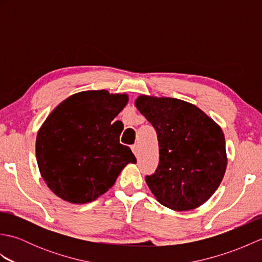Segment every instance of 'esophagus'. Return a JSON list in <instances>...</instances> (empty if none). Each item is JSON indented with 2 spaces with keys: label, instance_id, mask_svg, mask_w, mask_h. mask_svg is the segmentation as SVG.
<instances>
[{
  "label": "esophagus",
  "instance_id": "esophagus-1",
  "mask_svg": "<svg viewBox=\"0 0 262 262\" xmlns=\"http://www.w3.org/2000/svg\"><path fill=\"white\" fill-rule=\"evenodd\" d=\"M132 151H133V153L135 154V157H138V155H140V147H138L137 144H135V145L132 146Z\"/></svg>",
  "mask_w": 262,
  "mask_h": 262
}]
</instances>
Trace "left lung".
<instances>
[{"label": "left lung", "mask_w": 262, "mask_h": 262, "mask_svg": "<svg viewBox=\"0 0 262 262\" xmlns=\"http://www.w3.org/2000/svg\"><path fill=\"white\" fill-rule=\"evenodd\" d=\"M135 105L158 134L160 162L154 173L145 177L149 190L170 209L199 207L225 174L222 128L196 105L179 99L143 94Z\"/></svg>", "instance_id": "left-lung-1"}]
</instances>
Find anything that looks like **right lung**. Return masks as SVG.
Returning <instances> with one entry per match:
<instances>
[{"label": "right lung", "mask_w": 262, "mask_h": 262, "mask_svg": "<svg viewBox=\"0 0 262 262\" xmlns=\"http://www.w3.org/2000/svg\"><path fill=\"white\" fill-rule=\"evenodd\" d=\"M127 102L126 93L83 91L65 99L43 121L36 140L37 163L57 197L72 204L93 202L128 163H136L130 148L119 143L121 132L111 125Z\"/></svg>", "instance_id": "obj_1"}]
</instances>
